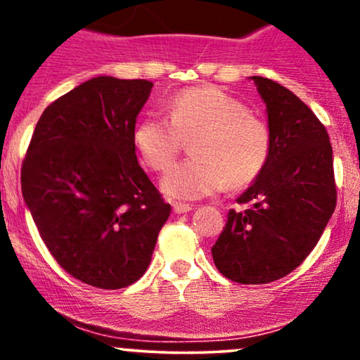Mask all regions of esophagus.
I'll return each mask as SVG.
<instances>
[{
    "mask_svg": "<svg viewBox=\"0 0 360 360\" xmlns=\"http://www.w3.org/2000/svg\"><path fill=\"white\" fill-rule=\"evenodd\" d=\"M172 210H174V213H188L191 212L193 206L188 205V203H183V201H172Z\"/></svg>",
    "mask_w": 360,
    "mask_h": 360,
    "instance_id": "1",
    "label": "esophagus"
}]
</instances>
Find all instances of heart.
<instances>
[{
  "label": "heart",
  "instance_id": "obj_1",
  "mask_svg": "<svg viewBox=\"0 0 360 360\" xmlns=\"http://www.w3.org/2000/svg\"><path fill=\"white\" fill-rule=\"evenodd\" d=\"M169 117L148 115L134 130L137 150L154 171H167L193 139L191 159L162 179L167 194L198 200L250 184L266 167L271 131L240 100L217 86H194L176 94Z\"/></svg>",
  "mask_w": 360,
  "mask_h": 360
}]
</instances>
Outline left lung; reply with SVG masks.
Segmentation results:
<instances>
[{
  "mask_svg": "<svg viewBox=\"0 0 360 360\" xmlns=\"http://www.w3.org/2000/svg\"><path fill=\"white\" fill-rule=\"evenodd\" d=\"M267 106L266 167L230 210L212 247L214 266L240 284L284 278L308 257L337 205L332 143L323 123L279 82L252 76Z\"/></svg>",
  "mask_w": 360,
  "mask_h": 360,
  "instance_id": "obj_1",
  "label": "left lung"
}]
</instances>
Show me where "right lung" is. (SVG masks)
Returning <instances> with one entry per match:
<instances>
[{
	"instance_id": "add662e5",
	"label": "right lung",
	"mask_w": 360,
	"mask_h": 360,
	"mask_svg": "<svg viewBox=\"0 0 360 360\" xmlns=\"http://www.w3.org/2000/svg\"><path fill=\"white\" fill-rule=\"evenodd\" d=\"M147 79L100 76L44 110L22 164V193L40 237L72 278L134 284L171 213L135 154Z\"/></svg>"
}]
</instances>
